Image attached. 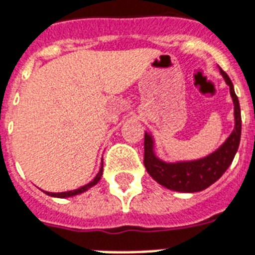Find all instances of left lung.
<instances>
[{
	"instance_id": "obj_1",
	"label": "left lung",
	"mask_w": 255,
	"mask_h": 255,
	"mask_svg": "<svg viewBox=\"0 0 255 255\" xmlns=\"http://www.w3.org/2000/svg\"><path fill=\"white\" fill-rule=\"evenodd\" d=\"M220 74L230 87V93L233 101V117L235 128L217 150L200 159L164 162L157 157L154 151V138L145 132L144 141V164L147 174L158 184L170 190L194 193L206 189L219 179L232 163L233 158L240 145L241 138V111L230 76L220 68Z\"/></svg>"
}]
</instances>
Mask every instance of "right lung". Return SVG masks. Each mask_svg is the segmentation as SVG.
Masks as SVG:
<instances>
[{"label": "right lung", "instance_id": "1", "mask_svg": "<svg viewBox=\"0 0 255 255\" xmlns=\"http://www.w3.org/2000/svg\"><path fill=\"white\" fill-rule=\"evenodd\" d=\"M102 172H104V163H101V168H100V171H98V174L96 175V177H95V179H93V180L91 181V183L85 184V185H83V187L78 188V189L68 190V192H61V193H51V192H45V193L48 194V196H51V197H58V198H68V197L78 196V194H80V193H84L85 190H88V189H89V188L95 187L96 184H97L98 181L101 180Z\"/></svg>", "mask_w": 255, "mask_h": 255}]
</instances>
